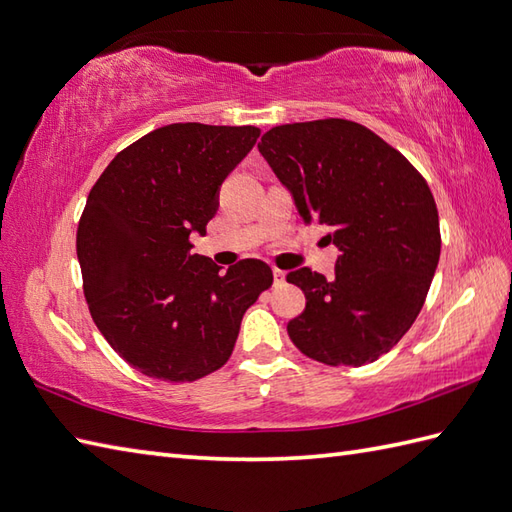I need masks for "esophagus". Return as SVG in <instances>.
Listing matches in <instances>:
<instances>
[{"label": "esophagus", "mask_w": 512, "mask_h": 512, "mask_svg": "<svg viewBox=\"0 0 512 512\" xmlns=\"http://www.w3.org/2000/svg\"><path fill=\"white\" fill-rule=\"evenodd\" d=\"M272 277H275V285H283L285 283V272L279 270V268L272 270Z\"/></svg>", "instance_id": "obj_1"}]
</instances>
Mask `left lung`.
<instances>
[{
  "mask_svg": "<svg viewBox=\"0 0 512 512\" xmlns=\"http://www.w3.org/2000/svg\"><path fill=\"white\" fill-rule=\"evenodd\" d=\"M305 224L327 227L336 277L299 268L305 310L288 334L307 358L362 366L417 320L441 257L434 196L412 163L349 120L270 128L257 144Z\"/></svg>",
  "mask_w": 512,
  "mask_h": 512,
  "instance_id": "8db88e82",
  "label": "left lung"
}]
</instances>
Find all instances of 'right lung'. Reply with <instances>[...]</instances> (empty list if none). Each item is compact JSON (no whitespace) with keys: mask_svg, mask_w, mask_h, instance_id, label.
Returning <instances> with one entry per match:
<instances>
[{"mask_svg":"<svg viewBox=\"0 0 512 512\" xmlns=\"http://www.w3.org/2000/svg\"><path fill=\"white\" fill-rule=\"evenodd\" d=\"M255 126L170 124L106 165L89 192L76 251L93 323L130 366L163 382H194L229 360L242 318L272 285L244 259L222 272L192 255L218 194L253 150Z\"/></svg>","mask_w":512,"mask_h":512,"instance_id":"add662e5","label":"right lung"}]
</instances>
